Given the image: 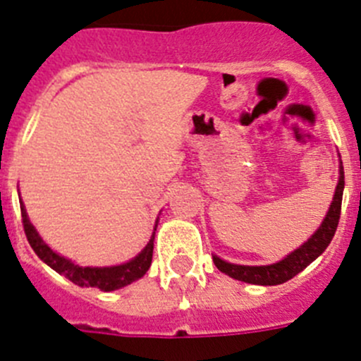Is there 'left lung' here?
Returning a JSON list of instances; mask_svg holds the SVG:
<instances>
[{
	"label": "left lung",
	"mask_w": 361,
	"mask_h": 361,
	"mask_svg": "<svg viewBox=\"0 0 361 361\" xmlns=\"http://www.w3.org/2000/svg\"><path fill=\"white\" fill-rule=\"evenodd\" d=\"M340 157V154H338ZM342 194H343V165L340 160L338 165V183L335 188V196H333L329 210L326 217L322 219L321 226L317 231L305 242L299 245L298 249L287 255L283 260L276 262L271 265H238L230 264V262L222 260L217 255H214V264L215 267L221 272L228 274L230 278L238 279L244 283H252V285H281V283L288 281L305 271L315 258H319L326 247L329 245L331 238L335 237L336 226H338L340 219V208H342Z\"/></svg>",
	"instance_id": "obj_1"
}]
</instances>
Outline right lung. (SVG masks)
I'll list each match as a JSON object with an SVG mask.
<instances>
[{
	"instance_id": "add662e5",
	"label": "right lung",
	"mask_w": 361,
	"mask_h": 361,
	"mask_svg": "<svg viewBox=\"0 0 361 361\" xmlns=\"http://www.w3.org/2000/svg\"><path fill=\"white\" fill-rule=\"evenodd\" d=\"M21 215L26 238H28L30 245H32V249L35 251L37 257H39L44 264H48L53 271L66 276L69 281H73L74 285H78V287H94L104 292H112L117 290V288L126 287V285L137 281V279H140L146 274L147 269L151 267L154 247V231H157L158 224H154V231L153 235H151L146 247H144L137 257L131 258L130 262H126V264L112 265V267H82V265L74 264L73 260H67L66 257H62V255H59L56 251H53V249L42 240V237L37 233L35 226L30 222L23 201Z\"/></svg>"
}]
</instances>
